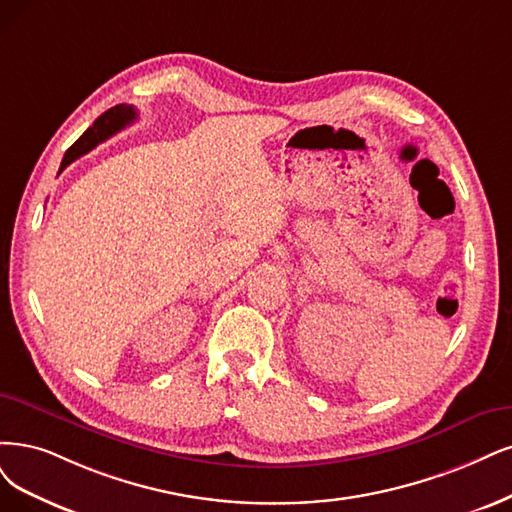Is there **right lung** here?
<instances>
[{"label": "right lung", "instance_id": "right-lung-1", "mask_svg": "<svg viewBox=\"0 0 512 512\" xmlns=\"http://www.w3.org/2000/svg\"><path fill=\"white\" fill-rule=\"evenodd\" d=\"M135 120H137V109L132 105H116L107 109L103 116L94 120V124L84 132V135L65 151L61 170H65V166H69L73 160L84 156L86 151H90L94 145L103 143L105 139L116 135L118 130H122L126 124H132Z\"/></svg>", "mask_w": 512, "mask_h": 512}]
</instances>
